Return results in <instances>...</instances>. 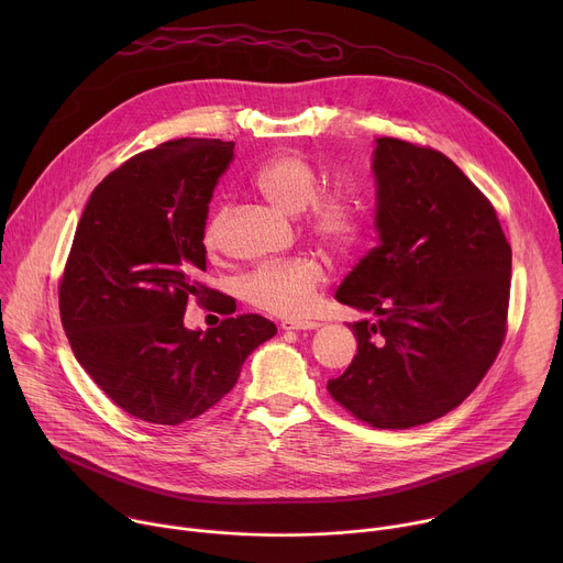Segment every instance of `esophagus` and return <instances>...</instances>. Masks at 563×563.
Returning a JSON list of instances; mask_svg holds the SVG:
<instances>
[{
    "label": "esophagus",
    "mask_w": 563,
    "mask_h": 563,
    "mask_svg": "<svg viewBox=\"0 0 563 563\" xmlns=\"http://www.w3.org/2000/svg\"><path fill=\"white\" fill-rule=\"evenodd\" d=\"M280 328L283 330H294V332H311V330H316L318 328V323L316 320H300V318H287V320H283L280 323Z\"/></svg>",
    "instance_id": "esophagus-1"
}]
</instances>
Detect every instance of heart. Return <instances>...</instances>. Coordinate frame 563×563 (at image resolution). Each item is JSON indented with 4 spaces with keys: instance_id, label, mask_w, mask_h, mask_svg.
Wrapping results in <instances>:
<instances>
[{
    "instance_id": "b5f03b06",
    "label": "heart",
    "mask_w": 563,
    "mask_h": 563,
    "mask_svg": "<svg viewBox=\"0 0 563 563\" xmlns=\"http://www.w3.org/2000/svg\"><path fill=\"white\" fill-rule=\"evenodd\" d=\"M254 189L287 213H302L305 231L320 245L334 252H347L361 238L365 224V202L356 187L341 183L328 189L311 163L300 153H278L254 174ZM227 207L218 209L205 227V247L209 252L222 245L227 227ZM328 274L316 256H294L254 269L243 280V296L250 305L285 318H300L316 305Z\"/></svg>"
}]
</instances>
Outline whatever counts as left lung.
Wrapping results in <instances>:
<instances>
[{"instance_id": "1", "label": "left lung", "mask_w": 563, "mask_h": 563, "mask_svg": "<svg viewBox=\"0 0 563 563\" xmlns=\"http://www.w3.org/2000/svg\"><path fill=\"white\" fill-rule=\"evenodd\" d=\"M372 174L378 245L336 300L378 318L350 325L358 354L328 389L363 423L408 430L463 404L495 363L512 250L493 202L441 151L378 137Z\"/></svg>"}]
</instances>
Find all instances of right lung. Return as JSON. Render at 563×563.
I'll list each match as a JSON object with an SVG mask.
<instances>
[{
  "mask_svg": "<svg viewBox=\"0 0 563 563\" xmlns=\"http://www.w3.org/2000/svg\"><path fill=\"white\" fill-rule=\"evenodd\" d=\"M233 142L180 137L111 172L77 222L59 280V316L77 363L135 419L178 426L229 394L247 356L276 334L207 287L209 202ZM227 312L205 335L184 328L186 300Z\"/></svg>",
  "mask_w": 563,
  "mask_h": 563,
  "instance_id": "1",
  "label": "right lung"
}]
</instances>
